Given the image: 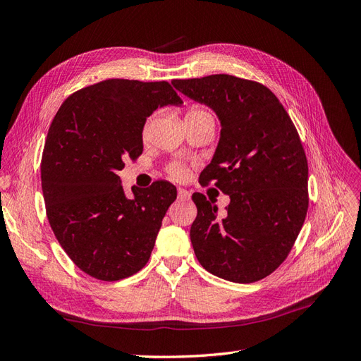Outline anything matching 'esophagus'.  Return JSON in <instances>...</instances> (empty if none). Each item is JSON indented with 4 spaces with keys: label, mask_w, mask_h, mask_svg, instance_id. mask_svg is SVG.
I'll list each match as a JSON object with an SVG mask.
<instances>
[{
    "label": "esophagus",
    "mask_w": 361,
    "mask_h": 361,
    "mask_svg": "<svg viewBox=\"0 0 361 361\" xmlns=\"http://www.w3.org/2000/svg\"><path fill=\"white\" fill-rule=\"evenodd\" d=\"M178 199L180 200H188L190 199V192L183 188H178Z\"/></svg>",
    "instance_id": "34e87169"
}]
</instances>
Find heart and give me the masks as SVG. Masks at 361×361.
<instances>
[{
    "label": "heart",
    "instance_id": "obj_1",
    "mask_svg": "<svg viewBox=\"0 0 361 361\" xmlns=\"http://www.w3.org/2000/svg\"><path fill=\"white\" fill-rule=\"evenodd\" d=\"M200 113H206V111H204V110H191L188 114H200ZM152 122H154V118H152V117L147 118V122H146V125H145V128H143V135H145V137H147L149 133H150ZM167 173L170 174V176H171L173 179L180 180V179H183L185 176H187L188 170H187V167H185L183 164H180V162H171V164H169Z\"/></svg>",
    "mask_w": 361,
    "mask_h": 361
}]
</instances>
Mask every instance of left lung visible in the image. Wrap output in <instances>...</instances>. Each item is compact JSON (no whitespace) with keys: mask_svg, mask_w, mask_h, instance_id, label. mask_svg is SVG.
Masks as SVG:
<instances>
[{"mask_svg":"<svg viewBox=\"0 0 361 361\" xmlns=\"http://www.w3.org/2000/svg\"><path fill=\"white\" fill-rule=\"evenodd\" d=\"M171 84L211 106L221 122L220 143L199 182L215 180L231 204L221 215L204 194H192L194 253L224 280L265 279L288 257L309 209V166L298 130L260 82L218 73Z\"/></svg>","mask_w":361,"mask_h":361,"instance_id":"obj_1","label":"left lung"}]
</instances>
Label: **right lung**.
<instances>
[{
    "instance_id": "1",
    "label": "right lung",
    "mask_w": 361,
    "mask_h": 361,
    "mask_svg": "<svg viewBox=\"0 0 361 361\" xmlns=\"http://www.w3.org/2000/svg\"><path fill=\"white\" fill-rule=\"evenodd\" d=\"M180 104L167 81L114 78L72 93L54 117L40 164L48 221L90 277L117 281L147 264L176 187L157 180L128 199L117 173L143 154L146 118Z\"/></svg>"
}]
</instances>
